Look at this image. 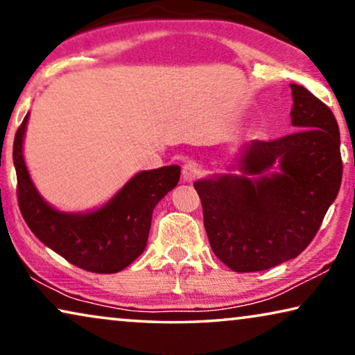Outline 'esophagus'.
Wrapping results in <instances>:
<instances>
[{"label": "esophagus", "mask_w": 355, "mask_h": 355, "mask_svg": "<svg viewBox=\"0 0 355 355\" xmlns=\"http://www.w3.org/2000/svg\"><path fill=\"white\" fill-rule=\"evenodd\" d=\"M201 173H202L201 166H198V164H194V162H188V164H184V166H183L182 177H183L184 182L193 183L194 180L201 177Z\"/></svg>", "instance_id": "esophagus-1"}]
</instances>
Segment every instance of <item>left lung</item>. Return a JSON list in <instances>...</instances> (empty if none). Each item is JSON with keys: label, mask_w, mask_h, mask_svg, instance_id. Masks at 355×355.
Listing matches in <instances>:
<instances>
[{"label": "left lung", "mask_w": 355, "mask_h": 355, "mask_svg": "<svg viewBox=\"0 0 355 355\" xmlns=\"http://www.w3.org/2000/svg\"><path fill=\"white\" fill-rule=\"evenodd\" d=\"M289 87L296 132L272 141L252 139L238 164L243 175L194 182L212 251L239 273L297 257L341 187V141L331 109L301 85ZM273 163L280 171L267 174Z\"/></svg>", "instance_id": "8db88e82"}]
</instances>
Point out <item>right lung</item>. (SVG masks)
Listing matches in <instances>:
<instances>
[{"instance_id": "obj_1", "label": "right lung", "mask_w": 355, "mask_h": 355, "mask_svg": "<svg viewBox=\"0 0 355 355\" xmlns=\"http://www.w3.org/2000/svg\"><path fill=\"white\" fill-rule=\"evenodd\" d=\"M28 114L14 138L17 201L24 220L43 244L73 266L93 273H117L144 251L156 204L177 187L180 166L144 171L103 207L67 214L49 206L35 188L22 154Z\"/></svg>"}]
</instances>
